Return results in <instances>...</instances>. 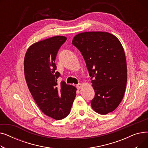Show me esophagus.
I'll return each instance as SVG.
<instances>
[{
  "mask_svg": "<svg viewBox=\"0 0 148 148\" xmlns=\"http://www.w3.org/2000/svg\"><path fill=\"white\" fill-rule=\"evenodd\" d=\"M76 88H77V89H80V88H82V84L81 83H79L76 85Z\"/></svg>",
  "mask_w": 148,
  "mask_h": 148,
  "instance_id": "esophagus-1",
  "label": "esophagus"
}]
</instances>
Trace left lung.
<instances>
[{
  "mask_svg": "<svg viewBox=\"0 0 148 148\" xmlns=\"http://www.w3.org/2000/svg\"><path fill=\"white\" fill-rule=\"evenodd\" d=\"M72 44L81 52L90 77L94 110L106 114L114 110L125 94L127 80L125 52L118 39L103 32L77 35Z\"/></svg>",
  "mask_w": 148,
  "mask_h": 148,
  "instance_id": "1",
  "label": "left lung"
}]
</instances>
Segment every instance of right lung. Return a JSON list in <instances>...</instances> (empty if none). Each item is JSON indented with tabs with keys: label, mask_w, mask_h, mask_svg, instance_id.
<instances>
[{
	"label": "right lung",
	"mask_w": 148,
	"mask_h": 148,
	"mask_svg": "<svg viewBox=\"0 0 148 148\" xmlns=\"http://www.w3.org/2000/svg\"><path fill=\"white\" fill-rule=\"evenodd\" d=\"M66 40L57 36L37 42L29 47L24 60L26 81L35 101L45 114L56 120L69 114L76 96L74 86L57 82L60 74L56 71L55 59Z\"/></svg>",
	"instance_id": "add662e5"
}]
</instances>
